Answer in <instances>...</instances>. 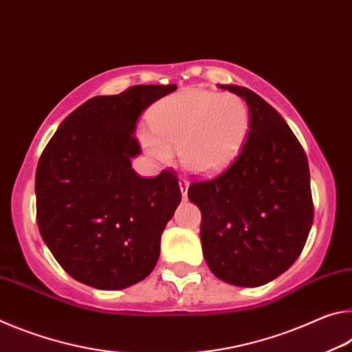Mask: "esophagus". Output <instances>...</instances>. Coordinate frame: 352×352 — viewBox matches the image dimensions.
<instances>
[{
	"instance_id": "34e87169",
	"label": "esophagus",
	"mask_w": 352,
	"mask_h": 352,
	"mask_svg": "<svg viewBox=\"0 0 352 352\" xmlns=\"http://www.w3.org/2000/svg\"><path fill=\"white\" fill-rule=\"evenodd\" d=\"M188 186H190L188 179H186V177L181 176V177H179V188H181V192H182V197H184V198H187V190H188Z\"/></svg>"
}]
</instances>
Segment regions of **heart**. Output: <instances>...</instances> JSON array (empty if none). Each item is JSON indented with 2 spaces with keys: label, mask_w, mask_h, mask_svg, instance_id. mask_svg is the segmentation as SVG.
I'll return each instance as SVG.
<instances>
[{
  "label": "heart",
  "mask_w": 352,
  "mask_h": 352,
  "mask_svg": "<svg viewBox=\"0 0 352 352\" xmlns=\"http://www.w3.org/2000/svg\"><path fill=\"white\" fill-rule=\"evenodd\" d=\"M153 132L143 135L148 153L170 162L179 151L188 171L207 175L226 166L243 148L251 112L243 98L232 94L186 89L160 100L151 113Z\"/></svg>",
  "instance_id": "heart-1"
}]
</instances>
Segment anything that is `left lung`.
<instances>
[{
  "mask_svg": "<svg viewBox=\"0 0 352 352\" xmlns=\"http://www.w3.org/2000/svg\"><path fill=\"white\" fill-rule=\"evenodd\" d=\"M220 87L250 106V134L228 168L190 184L188 199L201 210L210 272L228 284L258 287L287 272L306 245L314 223L309 162L267 101L246 87Z\"/></svg>",
  "mask_w": 352,
  "mask_h": 352,
  "instance_id": "8db88e82",
  "label": "left lung"
}]
</instances>
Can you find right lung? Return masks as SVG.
Listing matches in <instances>:
<instances>
[{
    "instance_id": "obj_1",
    "label": "right lung",
    "mask_w": 352,
    "mask_h": 352,
    "mask_svg": "<svg viewBox=\"0 0 352 352\" xmlns=\"http://www.w3.org/2000/svg\"><path fill=\"white\" fill-rule=\"evenodd\" d=\"M176 90L132 85L95 96L63 120L36 171L37 224L46 246L73 279L122 290L153 272L165 224L181 203L176 173L140 177L135 122L154 101Z\"/></svg>"
}]
</instances>
